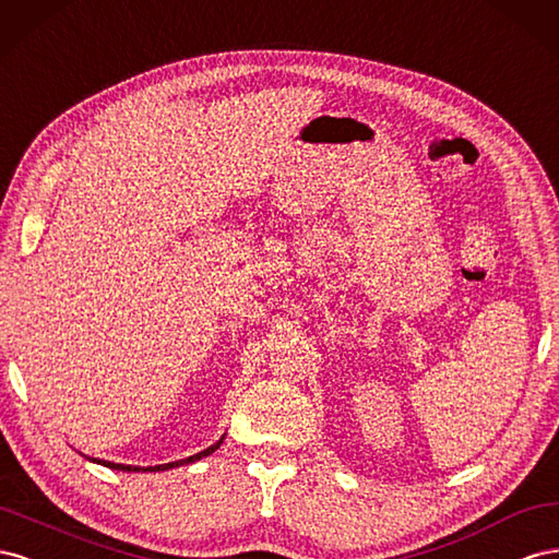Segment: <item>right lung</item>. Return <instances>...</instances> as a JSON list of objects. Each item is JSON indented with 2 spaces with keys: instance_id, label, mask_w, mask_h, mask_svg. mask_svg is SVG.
Here are the masks:
<instances>
[{
  "instance_id": "1",
  "label": "right lung",
  "mask_w": 559,
  "mask_h": 559,
  "mask_svg": "<svg viewBox=\"0 0 559 559\" xmlns=\"http://www.w3.org/2000/svg\"><path fill=\"white\" fill-rule=\"evenodd\" d=\"M219 444H222V440H219V442H215V444H211L209 450H203V452H199V454H194V456H187V459L173 461V464H162V466H147V468H140V466H126V464H115V461H100V459H98V464H103V466H107V468H115V471H129V473H135V471H168V468L182 466V464H191V461H199V459H203V456L213 454V452L219 448ZM93 461H95V459H93Z\"/></svg>"
}]
</instances>
